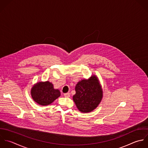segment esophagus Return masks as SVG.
<instances>
[{"mask_svg": "<svg viewBox=\"0 0 148 148\" xmlns=\"http://www.w3.org/2000/svg\"><path fill=\"white\" fill-rule=\"evenodd\" d=\"M64 96L65 97H67V98H68V97H70V93H64Z\"/></svg>", "mask_w": 148, "mask_h": 148, "instance_id": "esophagus-1", "label": "esophagus"}]
</instances>
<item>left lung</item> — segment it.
I'll use <instances>...</instances> for the list:
<instances>
[{"instance_id": "left-lung-1", "label": "left lung", "mask_w": 148, "mask_h": 148, "mask_svg": "<svg viewBox=\"0 0 148 148\" xmlns=\"http://www.w3.org/2000/svg\"><path fill=\"white\" fill-rule=\"evenodd\" d=\"M75 89L76 93L73 99L81 112H92L101 101L103 90L96 75H92L88 79H82L78 82Z\"/></svg>"}]
</instances>
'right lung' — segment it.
I'll use <instances>...</instances> for the list:
<instances>
[{
    "label": "right lung",
    "instance_id": "obj_1",
    "mask_svg": "<svg viewBox=\"0 0 148 148\" xmlns=\"http://www.w3.org/2000/svg\"><path fill=\"white\" fill-rule=\"evenodd\" d=\"M31 96L38 104L48 106L60 96V92L58 89H55L53 84L49 81L40 82L32 87Z\"/></svg>",
    "mask_w": 148,
    "mask_h": 148
}]
</instances>
